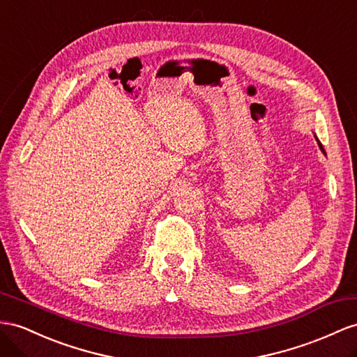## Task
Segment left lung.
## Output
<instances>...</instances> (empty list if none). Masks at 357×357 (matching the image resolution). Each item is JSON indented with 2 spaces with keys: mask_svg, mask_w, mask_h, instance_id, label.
<instances>
[{
  "mask_svg": "<svg viewBox=\"0 0 357 357\" xmlns=\"http://www.w3.org/2000/svg\"><path fill=\"white\" fill-rule=\"evenodd\" d=\"M318 144H319V148H321V151L324 152V149H323V146H321V143H319V142H318Z\"/></svg>",
  "mask_w": 357,
  "mask_h": 357,
  "instance_id": "obj_1",
  "label": "left lung"
}]
</instances>
